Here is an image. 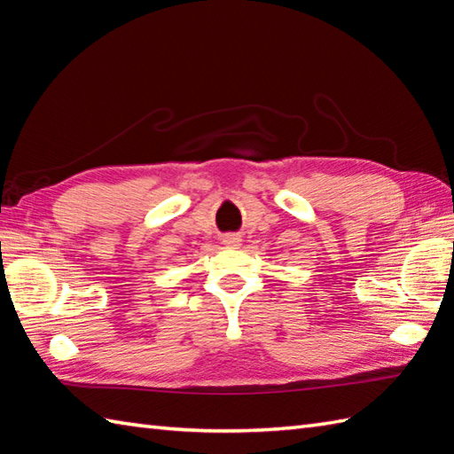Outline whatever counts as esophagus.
<instances>
[{
    "mask_svg": "<svg viewBox=\"0 0 454 454\" xmlns=\"http://www.w3.org/2000/svg\"><path fill=\"white\" fill-rule=\"evenodd\" d=\"M224 241H226L228 246H238V244H239V238H236V236H228Z\"/></svg>",
    "mask_w": 454,
    "mask_h": 454,
    "instance_id": "obj_1",
    "label": "esophagus"
}]
</instances>
